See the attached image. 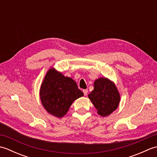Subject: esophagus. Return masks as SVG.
<instances>
[{
	"instance_id": "obj_1",
	"label": "esophagus",
	"mask_w": 157,
	"mask_h": 157,
	"mask_svg": "<svg viewBox=\"0 0 157 157\" xmlns=\"http://www.w3.org/2000/svg\"><path fill=\"white\" fill-rule=\"evenodd\" d=\"M83 92H84V96H86L88 94V90L86 89V90H83Z\"/></svg>"
}]
</instances>
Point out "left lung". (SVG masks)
Listing matches in <instances>:
<instances>
[{
	"label": "left lung",
	"mask_w": 157,
	"mask_h": 157,
	"mask_svg": "<svg viewBox=\"0 0 157 157\" xmlns=\"http://www.w3.org/2000/svg\"><path fill=\"white\" fill-rule=\"evenodd\" d=\"M88 98L102 117L109 116L118 107L120 94L114 83L106 78L96 79Z\"/></svg>",
	"instance_id": "1"
}]
</instances>
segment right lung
Here are the masks:
<instances>
[{
  "label": "right lung",
  "instance_id": "1",
  "mask_svg": "<svg viewBox=\"0 0 157 157\" xmlns=\"http://www.w3.org/2000/svg\"><path fill=\"white\" fill-rule=\"evenodd\" d=\"M83 96L84 93L73 79L64 76L54 68L46 73L40 90L44 108L58 118L64 116L73 102Z\"/></svg>",
  "mask_w": 157,
  "mask_h": 157
}]
</instances>
